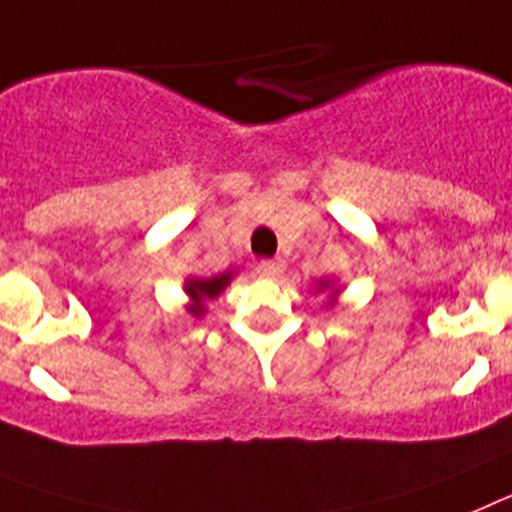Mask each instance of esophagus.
Wrapping results in <instances>:
<instances>
[{
    "label": "esophagus",
    "mask_w": 512,
    "mask_h": 512,
    "mask_svg": "<svg viewBox=\"0 0 512 512\" xmlns=\"http://www.w3.org/2000/svg\"><path fill=\"white\" fill-rule=\"evenodd\" d=\"M283 270H286V262H283L281 257H275V260H265L257 265V273H260L262 278H281Z\"/></svg>",
    "instance_id": "34e87169"
}]
</instances>
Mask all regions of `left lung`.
<instances>
[{"instance_id":"8db88e82","label":"left lung","mask_w":512,"mask_h":512,"mask_svg":"<svg viewBox=\"0 0 512 512\" xmlns=\"http://www.w3.org/2000/svg\"><path fill=\"white\" fill-rule=\"evenodd\" d=\"M319 291H332V296H337V288L332 281H319Z\"/></svg>"}]
</instances>
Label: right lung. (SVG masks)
I'll use <instances>...</instances> for the list:
<instances>
[{"mask_svg":"<svg viewBox=\"0 0 512 512\" xmlns=\"http://www.w3.org/2000/svg\"><path fill=\"white\" fill-rule=\"evenodd\" d=\"M231 275L234 273L229 270V273L213 275V278H188V281H185V293H188L190 301H193V304H190V314H193V317H203V314H206V306L203 304L216 299V296L229 286Z\"/></svg>","mask_w":512,"mask_h":512,"instance_id":"add662e5","label":"right lung"}]
</instances>
